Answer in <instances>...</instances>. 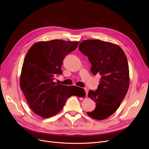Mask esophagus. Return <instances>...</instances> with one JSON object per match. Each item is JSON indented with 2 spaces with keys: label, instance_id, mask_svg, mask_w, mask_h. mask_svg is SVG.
Instances as JSON below:
<instances>
[{
  "label": "esophagus",
  "instance_id": "obj_1",
  "mask_svg": "<svg viewBox=\"0 0 149 149\" xmlns=\"http://www.w3.org/2000/svg\"><path fill=\"white\" fill-rule=\"evenodd\" d=\"M84 91H85V92H86V96L87 97L88 93V89L87 88H84Z\"/></svg>",
  "mask_w": 149,
  "mask_h": 149
}]
</instances>
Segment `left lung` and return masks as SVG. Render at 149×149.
Returning a JSON list of instances; mask_svg holds the SVG:
<instances>
[{"mask_svg": "<svg viewBox=\"0 0 149 149\" xmlns=\"http://www.w3.org/2000/svg\"><path fill=\"white\" fill-rule=\"evenodd\" d=\"M79 50L88 57L92 73L101 76L98 89L88 93L96 107L87 114L97 120H105L117 110L127 92L130 78L127 57L120 46L95 39L83 40Z\"/></svg>", "mask_w": 149, "mask_h": 149, "instance_id": "obj_1", "label": "left lung"}]
</instances>
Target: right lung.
<instances>
[{"mask_svg": "<svg viewBox=\"0 0 149 149\" xmlns=\"http://www.w3.org/2000/svg\"><path fill=\"white\" fill-rule=\"evenodd\" d=\"M79 42L52 40L35 43L26 53L20 78V87L32 111L47 118L58 113L77 86L57 84L53 80L61 74L63 61ZM79 88V87H78ZM83 94H86L82 89Z\"/></svg>", "mask_w": 149, "mask_h": 149, "instance_id": "add662e5", "label": "right lung"}]
</instances>
